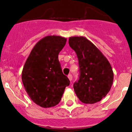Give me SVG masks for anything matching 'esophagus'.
<instances>
[{"label": "esophagus", "mask_w": 132, "mask_h": 132, "mask_svg": "<svg viewBox=\"0 0 132 132\" xmlns=\"http://www.w3.org/2000/svg\"><path fill=\"white\" fill-rule=\"evenodd\" d=\"M68 79H69L70 81H71L72 79H73V76H72V75H71V74L69 75H68Z\"/></svg>", "instance_id": "34e87169"}]
</instances>
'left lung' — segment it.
<instances>
[{
  "label": "left lung",
  "mask_w": 132,
  "mask_h": 132,
  "mask_svg": "<svg viewBox=\"0 0 132 132\" xmlns=\"http://www.w3.org/2000/svg\"><path fill=\"white\" fill-rule=\"evenodd\" d=\"M70 47L79 60L80 77L73 88L77 97L85 104L101 101L107 95L113 83L111 65L95 45L84 36H72Z\"/></svg>",
  "instance_id": "8db88e82"
}]
</instances>
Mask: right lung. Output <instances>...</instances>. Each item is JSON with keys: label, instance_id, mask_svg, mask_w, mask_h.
I'll return each mask as SVG.
<instances>
[{"label": "right lung", "instance_id": "add662e5", "mask_svg": "<svg viewBox=\"0 0 132 132\" xmlns=\"http://www.w3.org/2000/svg\"><path fill=\"white\" fill-rule=\"evenodd\" d=\"M67 42L59 36L41 39L31 50L22 72L26 91L34 103L43 108L59 104L70 81L64 75L58 59Z\"/></svg>", "mask_w": 132, "mask_h": 132}]
</instances>
